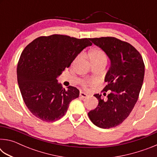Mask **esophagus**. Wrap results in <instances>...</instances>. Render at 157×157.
I'll list each match as a JSON object with an SVG mask.
<instances>
[{"instance_id":"obj_1","label":"esophagus","mask_w":157,"mask_h":157,"mask_svg":"<svg viewBox=\"0 0 157 157\" xmlns=\"http://www.w3.org/2000/svg\"><path fill=\"white\" fill-rule=\"evenodd\" d=\"M79 97L82 98H85L87 97V94H86L84 92L80 91V93H79Z\"/></svg>"}]
</instances>
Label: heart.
I'll return each mask as SVG.
<instances>
[{
	"mask_svg": "<svg viewBox=\"0 0 157 157\" xmlns=\"http://www.w3.org/2000/svg\"><path fill=\"white\" fill-rule=\"evenodd\" d=\"M89 59L91 64H93V63H101L107 62V57H106V55L102 50L100 49H94L91 50L89 53ZM78 59V57H77L74 60L73 63H75ZM91 84V82L86 80H82L80 82V85L85 89L88 88Z\"/></svg>",
	"mask_w": 157,
	"mask_h": 157,
	"instance_id": "b5f03b06",
	"label": "heart"
}]
</instances>
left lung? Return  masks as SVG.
Returning <instances> with one entry per match:
<instances>
[{
	"label": "left lung",
	"instance_id": "obj_1",
	"mask_svg": "<svg viewBox=\"0 0 157 157\" xmlns=\"http://www.w3.org/2000/svg\"><path fill=\"white\" fill-rule=\"evenodd\" d=\"M90 40L106 53L111 64L105 78L107 85L103 89L109 91L107 99L95 94L98 105L88 115L97 127L111 128L123 123L136 103L144 79L145 65L139 52L127 42L115 37Z\"/></svg>",
	"mask_w": 157,
	"mask_h": 157
}]
</instances>
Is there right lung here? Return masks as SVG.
Masks as SVG:
<instances>
[{
	"label": "right lung",
	"mask_w": 157,
	"mask_h": 157,
	"mask_svg": "<svg viewBox=\"0 0 157 157\" xmlns=\"http://www.w3.org/2000/svg\"><path fill=\"white\" fill-rule=\"evenodd\" d=\"M90 39L53 34L40 36L25 48L17 66V81L25 105L34 116L46 122L65 115L79 91L63 89L57 78L75 57L92 44Z\"/></svg>",
	"instance_id": "right-lung-1"
}]
</instances>
